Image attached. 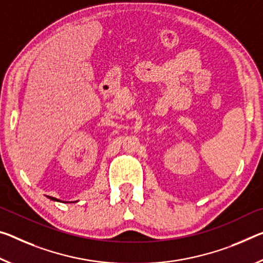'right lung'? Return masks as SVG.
<instances>
[{"label": "right lung", "instance_id": "obj_1", "mask_svg": "<svg viewBox=\"0 0 263 263\" xmlns=\"http://www.w3.org/2000/svg\"><path fill=\"white\" fill-rule=\"evenodd\" d=\"M49 199H50V200H53V201H61V200H58V199H56V198H52V197H49Z\"/></svg>", "mask_w": 263, "mask_h": 263}]
</instances>
